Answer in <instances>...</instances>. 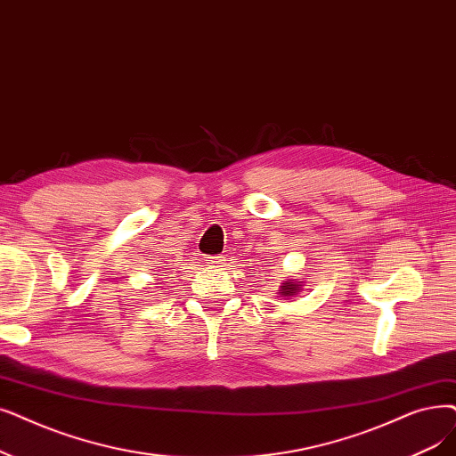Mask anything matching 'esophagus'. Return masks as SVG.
Segmentation results:
<instances>
[{
	"mask_svg": "<svg viewBox=\"0 0 456 456\" xmlns=\"http://www.w3.org/2000/svg\"><path fill=\"white\" fill-rule=\"evenodd\" d=\"M208 259V263L214 266V268H222V266H225V263H227V259L224 255H217V256H207Z\"/></svg>",
	"mask_w": 456,
	"mask_h": 456,
	"instance_id": "1",
	"label": "esophagus"
}]
</instances>
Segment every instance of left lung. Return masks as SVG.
I'll list each match as a JSON object with an SVG mask.
<instances>
[{"label": "left lung", "instance_id": "left-lung-1", "mask_svg": "<svg viewBox=\"0 0 456 456\" xmlns=\"http://www.w3.org/2000/svg\"><path fill=\"white\" fill-rule=\"evenodd\" d=\"M300 289H302V281H294V280H289V281H285V283L281 285V290H280V294H281V296H287V298H290V296L298 294V292H300Z\"/></svg>", "mask_w": 456, "mask_h": 456}]
</instances>
